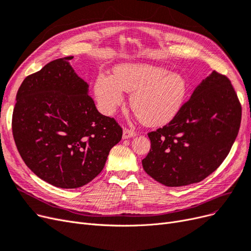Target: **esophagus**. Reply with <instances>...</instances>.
I'll use <instances>...</instances> for the list:
<instances>
[{"instance_id":"34e87169","label":"esophagus","mask_w":251,"mask_h":251,"mask_svg":"<svg viewBox=\"0 0 251 251\" xmlns=\"http://www.w3.org/2000/svg\"><path fill=\"white\" fill-rule=\"evenodd\" d=\"M135 136V132L133 130H130V129H127L125 128L123 130V139L126 140V139H130V137H133Z\"/></svg>"}]
</instances>
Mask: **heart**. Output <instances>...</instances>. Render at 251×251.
<instances>
[{"instance_id":"heart-1","label":"heart","mask_w":251,"mask_h":251,"mask_svg":"<svg viewBox=\"0 0 251 251\" xmlns=\"http://www.w3.org/2000/svg\"><path fill=\"white\" fill-rule=\"evenodd\" d=\"M124 91L132 93L130 105L148 126L170 122L181 109L188 93L185 78L150 63H123L115 76L99 74L94 93L103 114L111 116L124 103Z\"/></svg>"}]
</instances>
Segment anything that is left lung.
Here are the masks:
<instances>
[{
  "label": "left lung",
  "mask_w": 251,
  "mask_h": 251,
  "mask_svg": "<svg viewBox=\"0 0 251 251\" xmlns=\"http://www.w3.org/2000/svg\"><path fill=\"white\" fill-rule=\"evenodd\" d=\"M241 117L229 79L214 71L171 122L148 133L151 149L142 160L145 172L167 187L203 180L228 155Z\"/></svg>",
  "instance_id": "left-lung-1"
}]
</instances>
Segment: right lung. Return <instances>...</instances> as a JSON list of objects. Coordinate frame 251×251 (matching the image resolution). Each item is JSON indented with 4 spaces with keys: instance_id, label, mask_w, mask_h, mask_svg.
Instances as JSON below:
<instances>
[{
    "instance_id": "right-lung-1",
    "label": "right lung",
    "mask_w": 251,
    "mask_h": 251,
    "mask_svg": "<svg viewBox=\"0 0 251 251\" xmlns=\"http://www.w3.org/2000/svg\"><path fill=\"white\" fill-rule=\"evenodd\" d=\"M71 59L53 60L26 77L12 115L23 160L40 179L61 189L80 188L99 175L123 132L115 119L97 110Z\"/></svg>"
}]
</instances>
